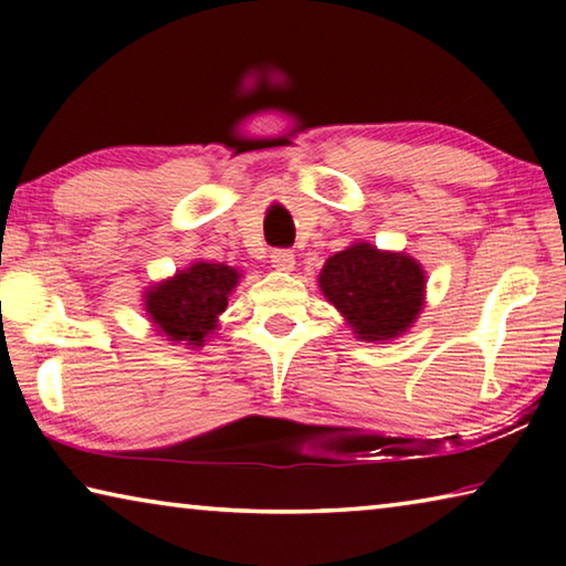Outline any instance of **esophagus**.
Returning <instances> with one entry per match:
<instances>
[{
    "label": "esophagus",
    "mask_w": 566,
    "mask_h": 566,
    "mask_svg": "<svg viewBox=\"0 0 566 566\" xmlns=\"http://www.w3.org/2000/svg\"><path fill=\"white\" fill-rule=\"evenodd\" d=\"M272 264L280 272H292L294 270V252H290V249H274Z\"/></svg>",
    "instance_id": "34e87169"
}]
</instances>
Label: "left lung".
Instances as JSON below:
<instances>
[{"label": "left lung", "mask_w": 566, "mask_h": 566, "mask_svg": "<svg viewBox=\"0 0 566 566\" xmlns=\"http://www.w3.org/2000/svg\"><path fill=\"white\" fill-rule=\"evenodd\" d=\"M424 270L405 252L357 242L324 262L319 286L359 339L387 342L405 334L424 306Z\"/></svg>", "instance_id": "8db88e82"}]
</instances>
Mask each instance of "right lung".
Segmentation results:
<instances>
[{"mask_svg": "<svg viewBox=\"0 0 566 566\" xmlns=\"http://www.w3.org/2000/svg\"><path fill=\"white\" fill-rule=\"evenodd\" d=\"M239 276L242 274L234 266L222 262H195L169 280L149 286L145 310L157 332L169 342L205 347L209 334L217 329L219 314L227 310Z\"/></svg>", "mask_w": 566, "mask_h": 566, "instance_id": "add662e5", "label": "right lung"}]
</instances>
